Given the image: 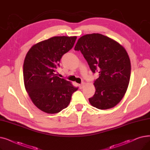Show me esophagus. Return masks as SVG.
Returning <instances> with one entry per match:
<instances>
[{
  "mask_svg": "<svg viewBox=\"0 0 150 150\" xmlns=\"http://www.w3.org/2000/svg\"><path fill=\"white\" fill-rule=\"evenodd\" d=\"M84 83H82L80 84H79V88L80 89H83V87H84Z\"/></svg>",
  "mask_w": 150,
  "mask_h": 150,
  "instance_id": "obj_1",
  "label": "esophagus"
}]
</instances>
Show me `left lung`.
<instances>
[{
  "label": "left lung",
  "mask_w": 150,
  "mask_h": 150,
  "mask_svg": "<svg viewBox=\"0 0 150 150\" xmlns=\"http://www.w3.org/2000/svg\"><path fill=\"white\" fill-rule=\"evenodd\" d=\"M75 50L81 52L93 74H99L93 83L95 94L89 98L91 105L99 109L116 106L130 80L131 62L124 47L108 36L92 33L79 38Z\"/></svg>",
  "instance_id": "obj_1"
}]
</instances>
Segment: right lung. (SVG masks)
<instances>
[{
    "label": "right lung",
    "mask_w": 150,
    "mask_h": 150,
    "mask_svg": "<svg viewBox=\"0 0 150 150\" xmlns=\"http://www.w3.org/2000/svg\"><path fill=\"white\" fill-rule=\"evenodd\" d=\"M76 36H54L33 45L23 62L25 88L34 105L42 111L56 114L69 105L78 90L56 74L63 54L74 47Z\"/></svg>",
    "instance_id": "obj_1"
}]
</instances>
